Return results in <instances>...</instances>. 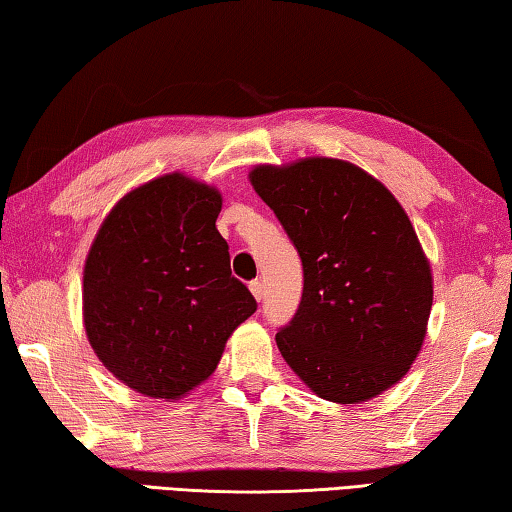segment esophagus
I'll use <instances>...</instances> for the list:
<instances>
[{"mask_svg": "<svg viewBox=\"0 0 512 512\" xmlns=\"http://www.w3.org/2000/svg\"><path fill=\"white\" fill-rule=\"evenodd\" d=\"M249 290H251V295H254L258 301H261L263 297H265V286H263V281H251L249 283Z\"/></svg>", "mask_w": 512, "mask_h": 512, "instance_id": "1", "label": "esophagus"}]
</instances>
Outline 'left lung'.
<instances>
[{"label":"left lung","instance_id":"8db88e82","mask_svg":"<svg viewBox=\"0 0 512 512\" xmlns=\"http://www.w3.org/2000/svg\"><path fill=\"white\" fill-rule=\"evenodd\" d=\"M249 179L304 267L297 313L276 333L281 356L322 399L381 395L420 354L433 304L431 267L404 208L335 158L258 165Z\"/></svg>","mask_w":512,"mask_h":512}]
</instances>
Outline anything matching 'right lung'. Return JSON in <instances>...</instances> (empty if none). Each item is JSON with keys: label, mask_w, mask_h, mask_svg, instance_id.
I'll return each instance as SVG.
<instances>
[{"label": "right lung", "mask_w": 512, "mask_h": 512, "mask_svg": "<svg viewBox=\"0 0 512 512\" xmlns=\"http://www.w3.org/2000/svg\"><path fill=\"white\" fill-rule=\"evenodd\" d=\"M220 192L167 174L129 192L99 229L83 274L92 349L129 388L177 399L215 372L256 313L217 231Z\"/></svg>", "instance_id": "right-lung-1"}]
</instances>
